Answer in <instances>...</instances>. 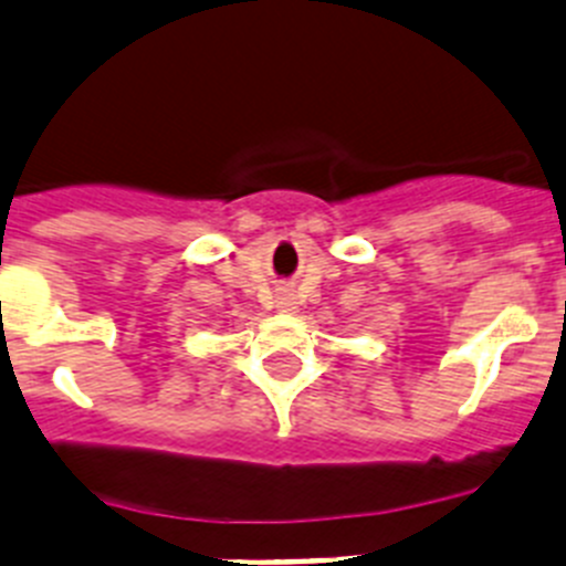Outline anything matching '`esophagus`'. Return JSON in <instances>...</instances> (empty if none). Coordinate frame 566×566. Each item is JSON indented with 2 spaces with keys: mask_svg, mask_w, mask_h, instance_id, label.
<instances>
[{
  "mask_svg": "<svg viewBox=\"0 0 566 566\" xmlns=\"http://www.w3.org/2000/svg\"><path fill=\"white\" fill-rule=\"evenodd\" d=\"M274 303H277L280 311H286V314H289V311L297 308V297H294V294L289 292V289H280L277 300H274Z\"/></svg>",
  "mask_w": 566,
  "mask_h": 566,
  "instance_id": "34e87169",
  "label": "esophagus"
}]
</instances>
